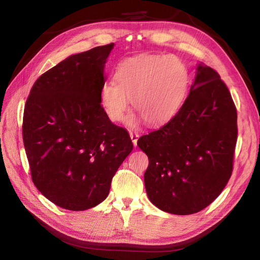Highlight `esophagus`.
<instances>
[{"label":"esophagus","instance_id":"esophagus-1","mask_svg":"<svg viewBox=\"0 0 260 260\" xmlns=\"http://www.w3.org/2000/svg\"><path fill=\"white\" fill-rule=\"evenodd\" d=\"M129 135H130V138L132 140V143L133 145H137V142H138V139H139V135L137 132H133V131H129Z\"/></svg>","mask_w":260,"mask_h":260}]
</instances>
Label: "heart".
Segmentation results:
<instances>
[{
	"label": "heart",
	"instance_id": "obj_1",
	"mask_svg": "<svg viewBox=\"0 0 260 260\" xmlns=\"http://www.w3.org/2000/svg\"><path fill=\"white\" fill-rule=\"evenodd\" d=\"M115 81L101 89L100 101L107 118L120 121L129 108L147 124L170 120L182 105L188 84L186 67L177 57L161 54H143L121 61ZM135 123V118H128Z\"/></svg>",
	"mask_w": 260,
	"mask_h": 260
}]
</instances>
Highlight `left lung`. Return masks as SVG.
Returning <instances> with one entry per match:
<instances>
[{"label":"left lung","mask_w":260,"mask_h":260,"mask_svg":"<svg viewBox=\"0 0 260 260\" xmlns=\"http://www.w3.org/2000/svg\"><path fill=\"white\" fill-rule=\"evenodd\" d=\"M196 70L179 112L138 140L148 157L144 174L148 199L174 215L206 208L222 192L233 169L237 108L215 69L200 64Z\"/></svg>","instance_id":"1"}]
</instances>
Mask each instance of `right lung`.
<instances>
[{
    "instance_id": "add662e5",
    "label": "right lung",
    "mask_w": 260,
    "mask_h": 260,
    "mask_svg": "<svg viewBox=\"0 0 260 260\" xmlns=\"http://www.w3.org/2000/svg\"><path fill=\"white\" fill-rule=\"evenodd\" d=\"M114 43L72 55L38 78L27 99L22 139L31 179L68 210L99 205L133 148L127 130L101 105L104 68Z\"/></svg>"
}]
</instances>
